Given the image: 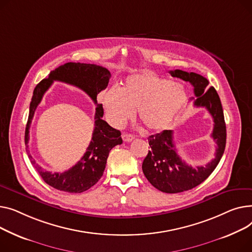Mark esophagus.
Instances as JSON below:
<instances>
[{
	"label": "esophagus",
	"mask_w": 252,
	"mask_h": 252,
	"mask_svg": "<svg viewBox=\"0 0 252 252\" xmlns=\"http://www.w3.org/2000/svg\"><path fill=\"white\" fill-rule=\"evenodd\" d=\"M122 138L125 142H131L133 139H134V136L131 134H128V133H124V134L122 135Z\"/></svg>",
	"instance_id": "obj_1"
}]
</instances>
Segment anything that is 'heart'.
<instances>
[{
	"mask_svg": "<svg viewBox=\"0 0 252 252\" xmlns=\"http://www.w3.org/2000/svg\"><path fill=\"white\" fill-rule=\"evenodd\" d=\"M186 101V92L178 83L155 73L144 72L126 78L121 90L112 87L102 94L109 121L122 127L137 110L138 119L150 131L171 125Z\"/></svg>",
	"mask_w": 252,
	"mask_h": 252,
	"instance_id": "obj_1",
	"label": "heart"
}]
</instances>
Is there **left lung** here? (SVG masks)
<instances>
[{
  "label": "left lung",
  "mask_w": 252,
  "mask_h": 252,
  "mask_svg": "<svg viewBox=\"0 0 252 252\" xmlns=\"http://www.w3.org/2000/svg\"><path fill=\"white\" fill-rule=\"evenodd\" d=\"M173 77L190 82L194 87L195 107H203L214 119L212 137L217 143L216 157L209 164L192 168L177 154L173 140V130H164L151 135L149 144L151 151L142 162V171L150 183L161 192L179 193L196 187L214 172L223 157L226 146V124L223 108L218 93L209 80L194 72L182 70L170 71Z\"/></svg>",
  "instance_id": "1"
}]
</instances>
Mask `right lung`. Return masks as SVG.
I'll list each match as a JSON object with an SVG mask.
<instances>
[{
	"instance_id": "add662e5",
	"label": "right lung",
	"mask_w": 252,
	"mask_h": 252,
	"mask_svg": "<svg viewBox=\"0 0 252 252\" xmlns=\"http://www.w3.org/2000/svg\"><path fill=\"white\" fill-rule=\"evenodd\" d=\"M111 73L107 68L94 64L69 62L51 71L49 77L42 79L34 88L33 95L29 107L28 120L25 128V144L29 141V129L33 119L34 112L41 98L54 81H61L76 86L90 96L95 108L94 129L92 141L81 159L64 173H51L43 171L32 157L29 155L32 165L40 175L42 180L50 186L69 193H81L93 187L105 171L107 158L114 146L122 144L121 132L111 127L102 120L103 109L101 103H97V94L106 90Z\"/></svg>"
}]
</instances>
